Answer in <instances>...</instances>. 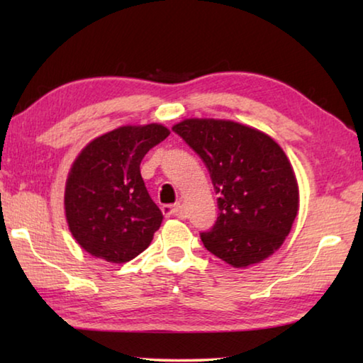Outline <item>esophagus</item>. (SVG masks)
I'll return each instance as SVG.
<instances>
[{"label": "esophagus", "mask_w": 363, "mask_h": 363, "mask_svg": "<svg viewBox=\"0 0 363 363\" xmlns=\"http://www.w3.org/2000/svg\"><path fill=\"white\" fill-rule=\"evenodd\" d=\"M162 211L167 218H171V216H179L181 213V205L179 203H174V205H163L162 206Z\"/></svg>", "instance_id": "esophagus-1"}]
</instances>
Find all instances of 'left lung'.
I'll return each mask as SVG.
<instances>
[{"mask_svg":"<svg viewBox=\"0 0 363 363\" xmlns=\"http://www.w3.org/2000/svg\"><path fill=\"white\" fill-rule=\"evenodd\" d=\"M173 131L210 171L218 219L201 232L205 248L233 267L261 262L280 248L298 214V182L281 147L229 120L190 118Z\"/></svg>","mask_w":363,"mask_h":363,"instance_id":"8db88e82","label":"left lung"}]
</instances>
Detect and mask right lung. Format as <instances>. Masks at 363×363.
<instances>
[{"label": "right lung", "instance_id": "add662e5", "mask_svg": "<svg viewBox=\"0 0 363 363\" xmlns=\"http://www.w3.org/2000/svg\"><path fill=\"white\" fill-rule=\"evenodd\" d=\"M168 136V128L157 123L121 126L91 140L73 162L65 216L73 238L89 255L121 264L150 245L163 214L147 192L140 162Z\"/></svg>", "mask_w": 363, "mask_h": 363}]
</instances>
